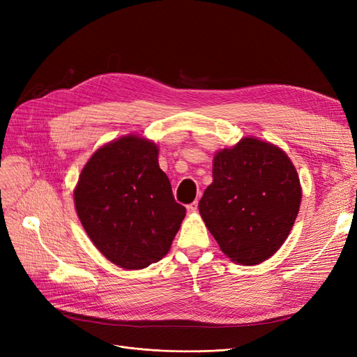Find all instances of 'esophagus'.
<instances>
[{
  "mask_svg": "<svg viewBox=\"0 0 357 357\" xmlns=\"http://www.w3.org/2000/svg\"><path fill=\"white\" fill-rule=\"evenodd\" d=\"M186 210H188L189 214H195L198 211V201H193L192 204H189L188 207H186Z\"/></svg>",
  "mask_w": 357,
  "mask_h": 357,
  "instance_id": "34e87169",
  "label": "esophagus"
}]
</instances>
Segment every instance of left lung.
<instances>
[{
    "label": "left lung",
    "mask_w": 357,
    "mask_h": 357,
    "mask_svg": "<svg viewBox=\"0 0 357 357\" xmlns=\"http://www.w3.org/2000/svg\"><path fill=\"white\" fill-rule=\"evenodd\" d=\"M301 197L298 172L283 150L244 138L214 156L199 213L231 261L256 265L286 241Z\"/></svg>",
    "instance_id": "1"
}]
</instances>
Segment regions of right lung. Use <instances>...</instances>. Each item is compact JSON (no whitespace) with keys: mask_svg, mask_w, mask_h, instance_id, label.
Here are the masks:
<instances>
[{"mask_svg":"<svg viewBox=\"0 0 357 357\" xmlns=\"http://www.w3.org/2000/svg\"><path fill=\"white\" fill-rule=\"evenodd\" d=\"M77 215L110 262L142 269L164 257L185 219L158 164V147L128 135L96 150L74 190Z\"/></svg>","mask_w":357,"mask_h":357,"instance_id":"obj_1","label":"right lung"}]
</instances>
